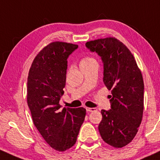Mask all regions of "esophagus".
Wrapping results in <instances>:
<instances>
[{
    "label": "esophagus",
    "mask_w": 160,
    "mask_h": 160,
    "mask_svg": "<svg viewBox=\"0 0 160 160\" xmlns=\"http://www.w3.org/2000/svg\"><path fill=\"white\" fill-rule=\"evenodd\" d=\"M86 109H87V112H93V111H96V108H86Z\"/></svg>",
    "instance_id": "34e87169"
}]
</instances>
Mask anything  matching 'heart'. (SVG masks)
I'll return each instance as SVG.
<instances>
[{"instance_id": "obj_1", "label": "heart", "mask_w": 160, "mask_h": 160, "mask_svg": "<svg viewBox=\"0 0 160 160\" xmlns=\"http://www.w3.org/2000/svg\"><path fill=\"white\" fill-rule=\"evenodd\" d=\"M95 61L93 58H89V57H87V58H84L80 61V64H87V63H89L91 62V61Z\"/></svg>"}]
</instances>
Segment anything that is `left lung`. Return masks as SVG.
Returning <instances> with one entry per match:
<instances>
[{
  "mask_svg": "<svg viewBox=\"0 0 160 160\" xmlns=\"http://www.w3.org/2000/svg\"><path fill=\"white\" fill-rule=\"evenodd\" d=\"M86 47L101 58L103 83L112 92L111 109L101 111L100 135L106 143L121 148L134 139L142 121L144 84L141 72L129 49L117 38L87 42Z\"/></svg>",
  "mask_w": 160,
  "mask_h": 160,
  "instance_id": "8db88e82",
  "label": "left lung"
}]
</instances>
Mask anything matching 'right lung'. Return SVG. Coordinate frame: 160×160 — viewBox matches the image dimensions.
Listing matches in <instances>:
<instances>
[{
    "instance_id": "right-lung-1",
    "label": "right lung",
    "mask_w": 160,
    "mask_h": 160,
    "mask_svg": "<svg viewBox=\"0 0 160 160\" xmlns=\"http://www.w3.org/2000/svg\"><path fill=\"white\" fill-rule=\"evenodd\" d=\"M77 45L54 42L33 60L27 80V103L33 123L49 146L65 151L75 144L86 109L59 105L65 87L68 58Z\"/></svg>"
}]
</instances>
